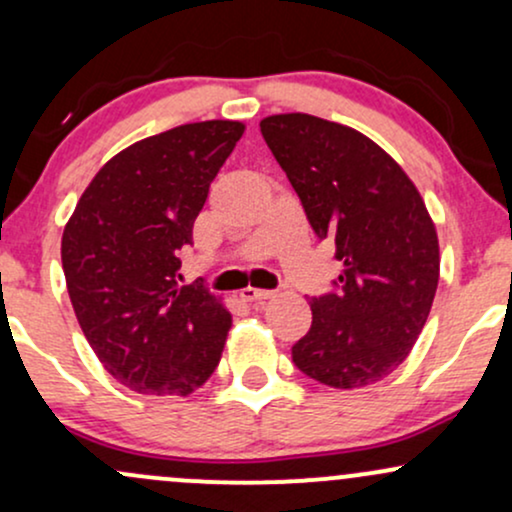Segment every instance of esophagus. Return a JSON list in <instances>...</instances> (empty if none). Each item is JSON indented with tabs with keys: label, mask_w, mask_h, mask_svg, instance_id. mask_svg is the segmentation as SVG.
Masks as SVG:
<instances>
[{
	"label": "esophagus",
	"mask_w": 512,
	"mask_h": 512,
	"mask_svg": "<svg viewBox=\"0 0 512 512\" xmlns=\"http://www.w3.org/2000/svg\"><path fill=\"white\" fill-rule=\"evenodd\" d=\"M240 298H243L245 303H260V301H267V298H272V291L255 289V286H248V289L240 291Z\"/></svg>",
	"instance_id": "1"
}]
</instances>
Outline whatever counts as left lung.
<instances>
[{
  "mask_svg": "<svg viewBox=\"0 0 512 512\" xmlns=\"http://www.w3.org/2000/svg\"><path fill=\"white\" fill-rule=\"evenodd\" d=\"M262 137L332 238L339 291L310 301L313 325L293 344L308 378L354 390L387 378L414 349L440 276L436 223L402 166L366 134L308 113L269 115Z\"/></svg>",
  "mask_w": 512,
  "mask_h": 512,
  "instance_id": "obj_1",
  "label": "left lung"
}]
</instances>
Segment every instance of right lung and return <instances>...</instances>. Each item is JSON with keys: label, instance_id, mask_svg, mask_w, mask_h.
I'll return each mask as SVG.
<instances>
[{"label": "right lung", "instance_id": "obj_1", "mask_svg": "<svg viewBox=\"0 0 512 512\" xmlns=\"http://www.w3.org/2000/svg\"><path fill=\"white\" fill-rule=\"evenodd\" d=\"M243 132L207 120L134 142L93 175L64 226L76 320L103 368L139 395H192L221 361L233 317L202 286H178V269Z\"/></svg>", "mask_w": 512, "mask_h": 512}]
</instances>
